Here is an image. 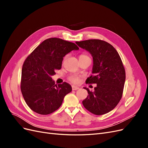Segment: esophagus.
<instances>
[{
    "label": "esophagus",
    "instance_id": "esophagus-1",
    "mask_svg": "<svg viewBox=\"0 0 148 148\" xmlns=\"http://www.w3.org/2000/svg\"><path fill=\"white\" fill-rule=\"evenodd\" d=\"M79 88L76 86H72V90H78Z\"/></svg>",
    "mask_w": 148,
    "mask_h": 148
}]
</instances>
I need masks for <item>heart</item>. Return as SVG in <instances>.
<instances>
[{
    "mask_svg": "<svg viewBox=\"0 0 148 148\" xmlns=\"http://www.w3.org/2000/svg\"><path fill=\"white\" fill-rule=\"evenodd\" d=\"M88 57L87 55H85V54H81L79 56V58H82V57ZM68 79L69 81L71 83H78L79 80V77H78V76H76V75H71L70 77L68 78Z\"/></svg>",
    "mask_w": 148,
    "mask_h": 148,
    "instance_id": "1",
    "label": "heart"
}]
</instances>
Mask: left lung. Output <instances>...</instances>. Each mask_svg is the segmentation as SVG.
I'll return each instance as SVG.
<instances>
[{
  "label": "left lung",
  "instance_id": "1",
  "mask_svg": "<svg viewBox=\"0 0 148 148\" xmlns=\"http://www.w3.org/2000/svg\"><path fill=\"white\" fill-rule=\"evenodd\" d=\"M76 43L93 57V75L87 78L86 83L97 84L94 91L84 88L89 95L83 104L93 114L108 113L117 106L123 95L125 70L121 58L111 44L102 40L89 39Z\"/></svg>",
  "mask_w": 148,
  "mask_h": 148
}]
</instances>
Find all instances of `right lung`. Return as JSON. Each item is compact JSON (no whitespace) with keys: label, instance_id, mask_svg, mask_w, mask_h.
<instances>
[{"label":"right lung","instance_id":"right-lung-1","mask_svg":"<svg viewBox=\"0 0 148 148\" xmlns=\"http://www.w3.org/2000/svg\"><path fill=\"white\" fill-rule=\"evenodd\" d=\"M78 49L75 43L52 38L44 40L26 57L22 66L20 88L31 110L47 115L60 107L71 87L66 82L56 84L51 76L61 69L66 53Z\"/></svg>","mask_w":148,"mask_h":148}]
</instances>
